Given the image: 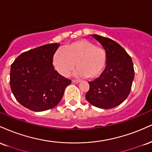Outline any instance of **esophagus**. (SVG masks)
<instances>
[{
	"label": "esophagus",
	"instance_id": "esophagus-1",
	"mask_svg": "<svg viewBox=\"0 0 152 152\" xmlns=\"http://www.w3.org/2000/svg\"><path fill=\"white\" fill-rule=\"evenodd\" d=\"M72 83H76V84H77V83H80V80H72Z\"/></svg>",
	"mask_w": 152,
	"mask_h": 152
}]
</instances>
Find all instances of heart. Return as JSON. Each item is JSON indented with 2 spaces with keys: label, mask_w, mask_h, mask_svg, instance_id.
Returning <instances> with one entry per match:
<instances>
[{
  "label": "heart",
  "mask_w": 152,
  "mask_h": 152,
  "mask_svg": "<svg viewBox=\"0 0 152 152\" xmlns=\"http://www.w3.org/2000/svg\"><path fill=\"white\" fill-rule=\"evenodd\" d=\"M75 75L95 79L103 72L107 63L106 52L87 40H80L67 45L63 50L56 51L53 58L55 70L68 77L76 66Z\"/></svg>",
  "instance_id": "obj_1"
}]
</instances>
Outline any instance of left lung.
Wrapping results in <instances>:
<instances>
[{"label":"left lung","mask_w":152,"mask_h":152,"mask_svg":"<svg viewBox=\"0 0 152 152\" xmlns=\"http://www.w3.org/2000/svg\"><path fill=\"white\" fill-rule=\"evenodd\" d=\"M102 45L107 54L105 68L99 77L89 82L85 97L98 108L111 109L122 103L129 95L134 77L131 57L120 45L112 39L92 35Z\"/></svg>","instance_id":"obj_1"}]
</instances>
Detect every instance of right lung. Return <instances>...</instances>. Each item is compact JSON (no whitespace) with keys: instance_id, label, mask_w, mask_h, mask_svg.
I'll return each mask as SVG.
<instances>
[{"instance_id":"add662e5","label":"right lung","mask_w":152,"mask_h":152,"mask_svg":"<svg viewBox=\"0 0 152 152\" xmlns=\"http://www.w3.org/2000/svg\"><path fill=\"white\" fill-rule=\"evenodd\" d=\"M60 44L53 43L23 53L10 67V85L15 99L25 107L42 112L60 102L71 80L55 70L53 58Z\"/></svg>"}]
</instances>
